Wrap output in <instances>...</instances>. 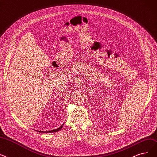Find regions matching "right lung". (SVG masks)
<instances>
[{
  "instance_id": "right-lung-1",
  "label": "right lung",
  "mask_w": 157,
  "mask_h": 157,
  "mask_svg": "<svg viewBox=\"0 0 157 157\" xmlns=\"http://www.w3.org/2000/svg\"><path fill=\"white\" fill-rule=\"evenodd\" d=\"M63 125H64V123L61 126H59V127L57 129H55V130H49V131H38L39 132H43V133H53V132H58L60 130H61V128L63 127Z\"/></svg>"
}]
</instances>
